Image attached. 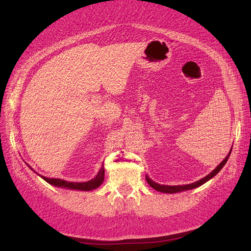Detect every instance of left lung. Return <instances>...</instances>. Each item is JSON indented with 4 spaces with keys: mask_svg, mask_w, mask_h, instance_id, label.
<instances>
[{
    "mask_svg": "<svg viewBox=\"0 0 251 251\" xmlns=\"http://www.w3.org/2000/svg\"><path fill=\"white\" fill-rule=\"evenodd\" d=\"M231 150H232V148L230 149L228 155H227V156L225 157L224 160H223L221 163H220L214 171H212L210 174H208L207 176H205L204 178L200 179L199 181L194 182V183L185 184V185H163V184H158V183H156V182H154L151 178H149L148 175L146 176V179H147V181H148V183L150 184V186L155 188L156 191H158V192L165 193V194H175V193H180V192H183V191H188V189L196 188V187H198V186L204 184L205 182H207V181L210 180L212 177H215L216 175L223 169V166L225 165V163L227 162V160H228V158H229V156H230Z\"/></svg>",
    "mask_w": 251,
    "mask_h": 251,
    "instance_id": "obj_1",
    "label": "left lung"
}]
</instances>
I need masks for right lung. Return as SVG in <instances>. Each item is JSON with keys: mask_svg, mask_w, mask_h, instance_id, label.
<instances>
[{"mask_svg": "<svg viewBox=\"0 0 251 251\" xmlns=\"http://www.w3.org/2000/svg\"><path fill=\"white\" fill-rule=\"evenodd\" d=\"M29 168H30V166H29ZM30 169H31V168H30ZM40 177H42L45 181L48 182L49 184H52V185H54V186L64 187V188H70V189H78V191H92V189H95L98 186H100V184L103 182V179H104V168H103V163H102L100 172H98V174L96 175V177L93 178L92 180L87 181V182H68V181H65V180H62V179L47 178V177L41 176V175H40Z\"/></svg>", "mask_w": 251, "mask_h": 251, "instance_id": "obj_1", "label": "right lung"}]
</instances>
